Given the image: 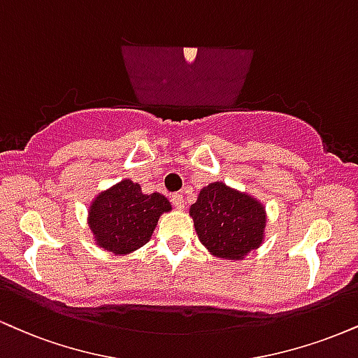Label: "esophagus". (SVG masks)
Returning <instances> with one entry per match:
<instances>
[{
	"instance_id": "1",
	"label": "esophagus",
	"mask_w": 358,
	"mask_h": 358,
	"mask_svg": "<svg viewBox=\"0 0 358 358\" xmlns=\"http://www.w3.org/2000/svg\"><path fill=\"white\" fill-rule=\"evenodd\" d=\"M171 203H173L176 210H183L185 208V200H183L182 193H173V195H171Z\"/></svg>"
}]
</instances>
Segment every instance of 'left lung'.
<instances>
[{
  "label": "left lung",
  "mask_w": 358,
  "mask_h": 358,
  "mask_svg": "<svg viewBox=\"0 0 358 358\" xmlns=\"http://www.w3.org/2000/svg\"><path fill=\"white\" fill-rule=\"evenodd\" d=\"M190 217L203 247L223 260H243L264 242L265 206L222 182L201 188Z\"/></svg>",
  "instance_id": "left-lung-1"
}]
</instances>
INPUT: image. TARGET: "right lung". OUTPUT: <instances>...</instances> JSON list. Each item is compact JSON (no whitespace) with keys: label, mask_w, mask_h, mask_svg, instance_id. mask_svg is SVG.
Listing matches in <instances>:
<instances>
[{"label":"right lung","mask_w":358,"mask_h":358,"mask_svg":"<svg viewBox=\"0 0 358 358\" xmlns=\"http://www.w3.org/2000/svg\"><path fill=\"white\" fill-rule=\"evenodd\" d=\"M170 210L165 196L145 195L140 185L127 178L98 193L90 205L88 225L98 247L128 255L148 243L160 215Z\"/></svg>","instance_id":"1"}]
</instances>
